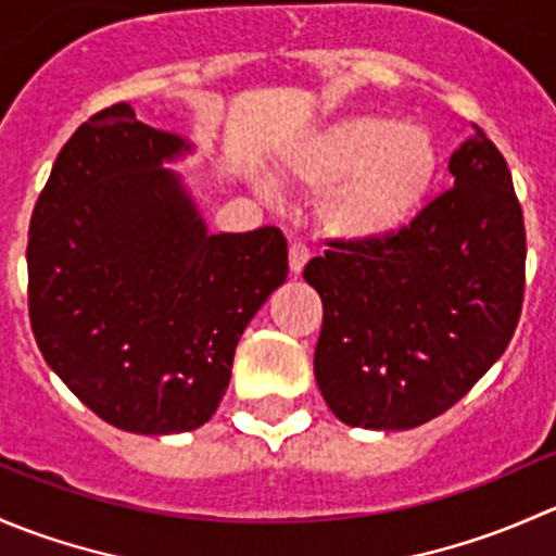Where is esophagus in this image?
Masks as SVG:
<instances>
[{
  "mask_svg": "<svg viewBox=\"0 0 556 556\" xmlns=\"http://www.w3.org/2000/svg\"><path fill=\"white\" fill-rule=\"evenodd\" d=\"M288 257H290V271L301 274V271H304L306 261H309V250H306V244L293 242V244H290Z\"/></svg>",
  "mask_w": 556,
  "mask_h": 556,
  "instance_id": "34e87169",
  "label": "esophagus"
}]
</instances>
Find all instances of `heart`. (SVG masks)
Here are the masks:
<instances>
[{
    "mask_svg": "<svg viewBox=\"0 0 556 556\" xmlns=\"http://www.w3.org/2000/svg\"><path fill=\"white\" fill-rule=\"evenodd\" d=\"M279 169L290 182L325 190L317 223L328 237L371 244L406 231L422 212L439 177V148L419 123L350 115L288 150ZM257 193L271 199L274 188L257 182Z\"/></svg>",
    "mask_w": 556,
    "mask_h": 556,
    "instance_id": "1",
    "label": "heart"
}]
</instances>
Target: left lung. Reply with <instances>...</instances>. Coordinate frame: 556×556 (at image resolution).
Masks as SVG:
<instances>
[{
    "label": "left lung",
    "instance_id": "obj_1",
    "mask_svg": "<svg viewBox=\"0 0 556 556\" xmlns=\"http://www.w3.org/2000/svg\"><path fill=\"white\" fill-rule=\"evenodd\" d=\"M454 188L384 242H328L304 279L323 299L314 377L330 412L408 430L452 408L506 352L525 299V220L511 172L479 126Z\"/></svg>",
    "mask_w": 556,
    "mask_h": 556
}]
</instances>
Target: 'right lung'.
<instances>
[{
  "mask_svg": "<svg viewBox=\"0 0 556 556\" xmlns=\"http://www.w3.org/2000/svg\"><path fill=\"white\" fill-rule=\"evenodd\" d=\"M182 137L121 102L88 117L31 212L29 317L45 363L115 428L169 435L210 422L247 323L288 279L263 226L206 233L164 161Z\"/></svg>",
  "mask_w": 556,
  "mask_h": 556,
  "instance_id": "add662e5",
  "label": "right lung"
}]
</instances>
